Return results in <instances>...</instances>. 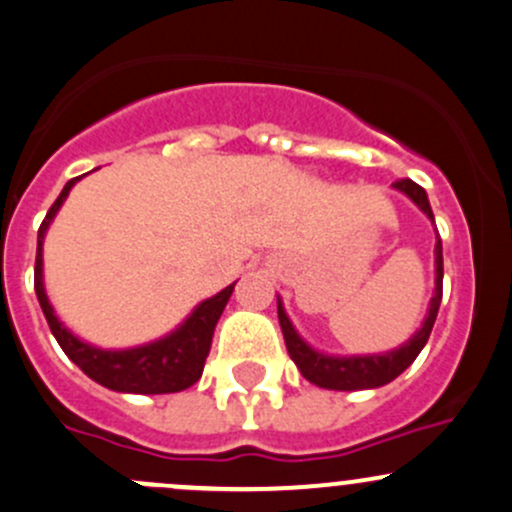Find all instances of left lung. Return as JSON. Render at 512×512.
Wrapping results in <instances>:
<instances>
[{"label": "left lung", "instance_id": "1", "mask_svg": "<svg viewBox=\"0 0 512 512\" xmlns=\"http://www.w3.org/2000/svg\"><path fill=\"white\" fill-rule=\"evenodd\" d=\"M397 191L407 193L429 218L434 220L432 206L427 201V193L419 184H414L412 179H402L392 184ZM434 255H437V289H434L432 304H429V314L424 319L422 328L397 351H390L385 355H351V358H333V355L316 353L314 348L306 346L299 338V333L294 331L292 321L284 314L282 301H277V314H279V326H282L284 343H287V351L292 355V360L297 363L309 383L326 387V390H368V387H380L387 385L390 380H395L402 370H407L414 363L419 351L424 348V343L429 341V333H432L434 321H437V311L441 304V279H444V257H441V240H437L434 247Z\"/></svg>", "mask_w": 512, "mask_h": 512}]
</instances>
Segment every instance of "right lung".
<instances>
[{
  "mask_svg": "<svg viewBox=\"0 0 512 512\" xmlns=\"http://www.w3.org/2000/svg\"><path fill=\"white\" fill-rule=\"evenodd\" d=\"M78 179H71L63 186L61 196H58L56 203L48 208L46 218H43L39 228L34 289L36 297H39L43 316H46L48 321V328H51V333L56 336L63 353H66L88 378H93L95 383L107 387V390L137 392V395H164V392L186 390V387H191L198 378H201L208 351H211L215 324H218L220 314H223L225 304H228L230 294H233L235 282L230 284V287H225L223 292L215 294V297L198 304L196 311L184 321V326L176 328L171 336L161 338V341L147 343V346L139 348H129V351H102V348L88 346V343L78 341V338L58 321V316L53 314V306L48 304L46 292H43L41 255L43 235H46L53 215L58 213L61 203L66 201L68 191H71Z\"/></svg>",
  "mask_w": 512,
  "mask_h": 512,
  "instance_id": "right-lung-1",
  "label": "right lung"
}]
</instances>
